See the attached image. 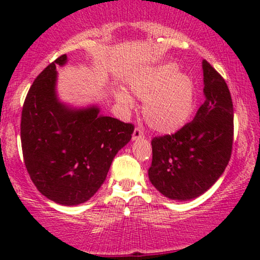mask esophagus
<instances>
[{
	"mask_svg": "<svg viewBox=\"0 0 260 260\" xmlns=\"http://www.w3.org/2000/svg\"><path fill=\"white\" fill-rule=\"evenodd\" d=\"M140 138H144V134H143V131L140 129V127H136L133 133V141H137V140H140Z\"/></svg>",
	"mask_w": 260,
	"mask_h": 260,
	"instance_id": "34e87169",
	"label": "esophagus"
}]
</instances>
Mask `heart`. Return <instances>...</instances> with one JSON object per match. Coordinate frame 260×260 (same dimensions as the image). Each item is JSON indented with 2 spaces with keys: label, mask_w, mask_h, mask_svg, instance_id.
Masks as SVG:
<instances>
[{
  "label": "heart",
  "mask_w": 260,
  "mask_h": 260,
  "mask_svg": "<svg viewBox=\"0 0 260 260\" xmlns=\"http://www.w3.org/2000/svg\"><path fill=\"white\" fill-rule=\"evenodd\" d=\"M179 72L176 63L167 62L135 73L127 81L131 93L144 101L143 117L154 131L172 134L190 118L197 91L189 76ZM116 101L131 108L133 98L125 91L116 93Z\"/></svg>",
  "instance_id": "heart-1"
}]
</instances>
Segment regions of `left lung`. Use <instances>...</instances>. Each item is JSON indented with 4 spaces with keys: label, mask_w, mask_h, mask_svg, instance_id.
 Returning <instances> with one entry per match:
<instances>
[{
    "label": "left lung",
    "mask_w": 260,
    "mask_h": 260,
    "mask_svg": "<svg viewBox=\"0 0 260 260\" xmlns=\"http://www.w3.org/2000/svg\"><path fill=\"white\" fill-rule=\"evenodd\" d=\"M205 102L193 122L151 141L149 180L170 200L189 201L206 193L225 172L233 144V104L226 81L206 61Z\"/></svg>",
    "instance_id": "8db88e82"
}]
</instances>
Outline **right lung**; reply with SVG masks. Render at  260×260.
Masks as SVG:
<instances>
[{
  "instance_id": "right-lung-1",
  "label": "right lung",
  "mask_w": 260,
  "mask_h": 260,
  "mask_svg": "<svg viewBox=\"0 0 260 260\" xmlns=\"http://www.w3.org/2000/svg\"><path fill=\"white\" fill-rule=\"evenodd\" d=\"M59 56L37 77L21 116L24 165L38 190L62 206L84 204L104 183L111 163L129 143L133 124L101 113L97 104L72 106L60 101Z\"/></svg>"
}]
</instances>
